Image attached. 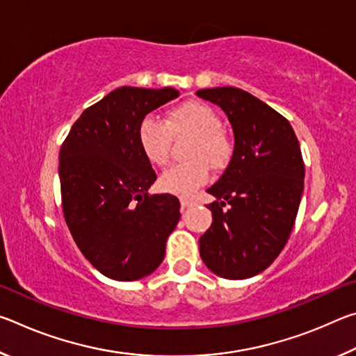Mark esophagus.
Masks as SVG:
<instances>
[{"label":"esophagus","instance_id":"34e87169","mask_svg":"<svg viewBox=\"0 0 356 356\" xmlns=\"http://www.w3.org/2000/svg\"><path fill=\"white\" fill-rule=\"evenodd\" d=\"M180 206H182L184 209H188V207L196 206V201L190 200V197H182V200H180Z\"/></svg>","mask_w":356,"mask_h":356}]
</instances>
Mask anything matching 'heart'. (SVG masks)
<instances>
[{
	"instance_id": "heart-1",
	"label": "heart",
	"mask_w": 356,
	"mask_h": 356,
	"mask_svg": "<svg viewBox=\"0 0 356 356\" xmlns=\"http://www.w3.org/2000/svg\"><path fill=\"white\" fill-rule=\"evenodd\" d=\"M221 118L202 102H186L168 113L166 124L155 118H144L138 127V143L146 159L156 166L170 160L172 136L193 135L190 161L174 165L161 174L160 188L176 196H190L209 179V165L222 170L231 160L234 146L221 130Z\"/></svg>"
}]
</instances>
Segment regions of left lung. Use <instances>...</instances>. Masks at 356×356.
I'll return each instance as SVG.
<instances>
[{
    "mask_svg": "<svg viewBox=\"0 0 356 356\" xmlns=\"http://www.w3.org/2000/svg\"><path fill=\"white\" fill-rule=\"evenodd\" d=\"M197 97L226 113L234 154L207 193L212 226L200 238L210 272L245 280L272 264L291 236L303 193L305 163L289 120L243 89H201Z\"/></svg>",
    "mask_w": 356,
    "mask_h": 356,
    "instance_id": "1",
    "label": "left lung"
}]
</instances>
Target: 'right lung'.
I'll list each match as a JSON object with an SVG mask.
<instances>
[{
	"label": "right lung",
	"mask_w": 356,
	"mask_h": 356,
	"mask_svg": "<svg viewBox=\"0 0 356 356\" xmlns=\"http://www.w3.org/2000/svg\"><path fill=\"white\" fill-rule=\"evenodd\" d=\"M174 88L122 86L86 108L59 150L63 212L83 256L106 278L135 281L159 268L177 226L172 195H149L155 171L138 143L146 114Z\"/></svg>",
	"instance_id": "add662e5"
}]
</instances>
